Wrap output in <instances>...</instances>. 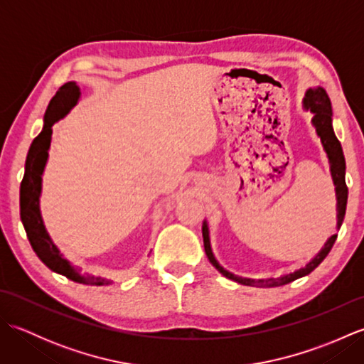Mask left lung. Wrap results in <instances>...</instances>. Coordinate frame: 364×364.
Here are the masks:
<instances>
[{
  "label": "left lung",
  "mask_w": 364,
  "mask_h": 364,
  "mask_svg": "<svg viewBox=\"0 0 364 364\" xmlns=\"http://www.w3.org/2000/svg\"><path fill=\"white\" fill-rule=\"evenodd\" d=\"M305 107H310V109L314 112V119L313 123L316 127V131L322 141L323 149H326L328 159H330V166H331V176H333V183L336 186V198H338V227H341V223L344 220V214H346V205H347V184H346V161H344V154H343V149L341 144L336 139L333 128H331V105H330V98L327 95V92L323 90L322 87L318 89H310L306 92L305 102H304ZM202 233H203V244H205V252L208 259L211 261V264L219 270L222 275H225L227 278L233 282H237L241 284H247V286H257V288H274V286H282V284H288L294 280H297L300 277H305L313 270L318 267L321 262L326 259V257L328 255V252L333 247L338 235L331 236L328 241L323 245V249L318 253L311 262L304 269H299L297 272L284 275L280 278H267V280H249V278H241L236 277L233 274H230L228 270L223 269L218 261H215L214 255L211 252V245H210V236H208V225L203 223L202 227Z\"/></svg>",
  "instance_id": "obj_1"
}]
</instances>
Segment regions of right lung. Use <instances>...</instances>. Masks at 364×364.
I'll use <instances>...</instances> for the list:
<instances>
[{
    "instance_id": "1",
    "label": "right lung",
    "mask_w": 364,
    "mask_h": 364,
    "mask_svg": "<svg viewBox=\"0 0 364 364\" xmlns=\"http://www.w3.org/2000/svg\"><path fill=\"white\" fill-rule=\"evenodd\" d=\"M80 98V87L75 82H67L63 87H59L56 95L51 98V102L45 112V125L42 133L38 134L28 151L26 164H25V176L20 184V218L23 227L26 230V236L31 242V247L43 264L51 269L53 272L67 277L68 280L82 283V284H95L102 286L105 280L94 278L90 275H81L78 267H73L63 258V255L54 247L50 236L46 235L43 222L38 210V197L42 189V173L48 158V149L51 142V134L54 122L63 119L64 115L72 109Z\"/></svg>"
}]
</instances>
